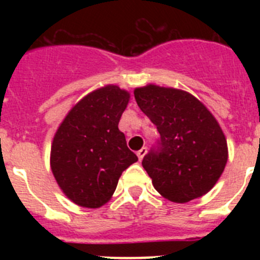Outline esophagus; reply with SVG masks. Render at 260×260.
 <instances>
[{
  "label": "esophagus",
  "instance_id": "34e87169",
  "mask_svg": "<svg viewBox=\"0 0 260 260\" xmlns=\"http://www.w3.org/2000/svg\"><path fill=\"white\" fill-rule=\"evenodd\" d=\"M146 153H147V148H146V147H143V148H141V150H139V151H138V152H137L138 158H139V160H141V161H142Z\"/></svg>",
  "mask_w": 260,
  "mask_h": 260
}]
</instances>
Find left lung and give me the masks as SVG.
I'll use <instances>...</instances> for the list:
<instances>
[{
    "label": "left lung",
    "mask_w": 260,
    "mask_h": 260,
    "mask_svg": "<svg viewBox=\"0 0 260 260\" xmlns=\"http://www.w3.org/2000/svg\"><path fill=\"white\" fill-rule=\"evenodd\" d=\"M138 107L160 133V147L142 165L160 195L186 203L207 194L228 161L226 138L207 107L182 89L147 84L134 89Z\"/></svg>",
    "instance_id": "1"
}]
</instances>
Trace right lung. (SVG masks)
<instances>
[{
  "instance_id": "add662e5",
  "label": "right lung",
  "mask_w": 260,
  "mask_h": 260,
  "mask_svg": "<svg viewBox=\"0 0 260 260\" xmlns=\"http://www.w3.org/2000/svg\"><path fill=\"white\" fill-rule=\"evenodd\" d=\"M128 100L130 93L118 86L100 87L69 110L53 137L52 173L62 192L80 207L108 203L122 172L138 161L118 128Z\"/></svg>"
}]
</instances>
